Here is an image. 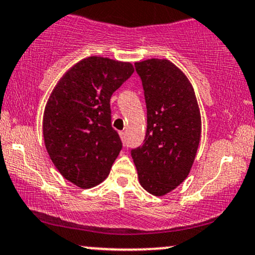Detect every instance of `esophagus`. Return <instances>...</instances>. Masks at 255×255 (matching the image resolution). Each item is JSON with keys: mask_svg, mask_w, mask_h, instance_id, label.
Segmentation results:
<instances>
[{"mask_svg": "<svg viewBox=\"0 0 255 255\" xmlns=\"http://www.w3.org/2000/svg\"><path fill=\"white\" fill-rule=\"evenodd\" d=\"M120 136H121L122 140H125L126 139V131H124V130L120 131Z\"/></svg>", "mask_w": 255, "mask_h": 255, "instance_id": "obj_1", "label": "esophagus"}]
</instances>
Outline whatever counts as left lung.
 <instances>
[{"mask_svg":"<svg viewBox=\"0 0 255 255\" xmlns=\"http://www.w3.org/2000/svg\"><path fill=\"white\" fill-rule=\"evenodd\" d=\"M147 108L142 146L130 152L139 182L162 197L188 176L201 135V118L192 84L169 60L135 62Z\"/></svg>","mask_w":255,"mask_h":255,"instance_id":"1","label":"left lung"}]
</instances>
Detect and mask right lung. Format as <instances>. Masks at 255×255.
Listing matches in <instances>:
<instances>
[{"mask_svg": "<svg viewBox=\"0 0 255 255\" xmlns=\"http://www.w3.org/2000/svg\"><path fill=\"white\" fill-rule=\"evenodd\" d=\"M129 62L91 56L79 61L52 90L43 116L50 159L80 188L103 182L122 148L111 127L110 98L133 74Z\"/></svg>", "mask_w": 255, "mask_h": 255, "instance_id": "1", "label": "right lung"}]
</instances>
